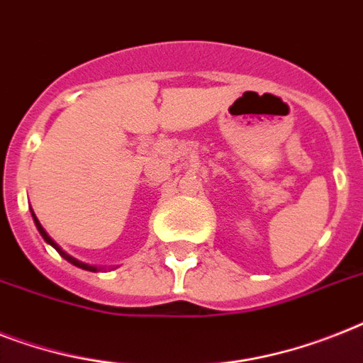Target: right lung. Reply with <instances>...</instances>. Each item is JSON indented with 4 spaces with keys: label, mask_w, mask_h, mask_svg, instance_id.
<instances>
[{
    "label": "right lung",
    "mask_w": 363,
    "mask_h": 363,
    "mask_svg": "<svg viewBox=\"0 0 363 363\" xmlns=\"http://www.w3.org/2000/svg\"><path fill=\"white\" fill-rule=\"evenodd\" d=\"M33 220H35V225H37L38 233H40V235H43V238H44V240H46V242H48V244H52V246H54V248L57 250V252H59V255H61V257H65V259H67V261H69V263L76 264V267L84 268V270H91V272H96V267H89V264L82 263V261H78V259H74V257H70L69 253H65L63 250L59 248L57 244H55L54 240H52V238L48 237V233L44 231V228H43V225H40V223H38V220H37V216H35V214H33Z\"/></svg>",
    "instance_id": "add662e5"
}]
</instances>
